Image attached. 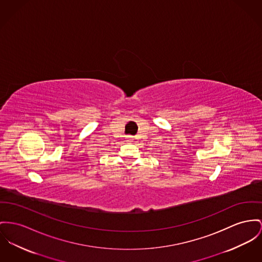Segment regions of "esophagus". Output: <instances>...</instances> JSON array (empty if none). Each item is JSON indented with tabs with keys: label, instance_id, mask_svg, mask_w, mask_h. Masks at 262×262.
I'll list each match as a JSON object with an SVG mask.
<instances>
[{
	"label": "esophagus",
	"instance_id": "1",
	"mask_svg": "<svg viewBox=\"0 0 262 262\" xmlns=\"http://www.w3.org/2000/svg\"><path fill=\"white\" fill-rule=\"evenodd\" d=\"M126 140L129 141V142H131V141H133V137H132V136H126Z\"/></svg>",
	"mask_w": 262,
	"mask_h": 262
}]
</instances>
